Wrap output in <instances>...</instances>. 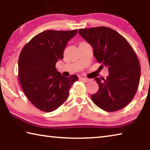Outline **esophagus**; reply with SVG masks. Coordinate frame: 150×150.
Wrapping results in <instances>:
<instances>
[{"label": "esophagus", "mask_w": 150, "mask_h": 150, "mask_svg": "<svg viewBox=\"0 0 150 150\" xmlns=\"http://www.w3.org/2000/svg\"><path fill=\"white\" fill-rule=\"evenodd\" d=\"M81 80L84 81V82H89L90 81V79H88L85 78V77H82L81 79Z\"/></svg>", "instance_id": "obj_1"}]
</instances>
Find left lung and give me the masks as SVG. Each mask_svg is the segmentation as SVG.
<instances>
[{
    "mask_svg": "<svg viewBox=\"0 0 150 150\" xmlns=\"http://www.w3.org/2000/svg\"><path fill=\"white\" fill-rule=\"evenodd\" d=\"M78 32L93 47L96 61L108 68L106 79L95 78L99 88L91 99L107 112L124 108L135 95L140 77V64L133 48L110 28L79 29Z\"/></svg>",
    "mask_w": 150,
    "mask_h": 150,
    "instance_id": "8db88e82",
    "label": "left lung"
}]
</instances>
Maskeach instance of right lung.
<instances>
[{
    "label": "right lung",
    "instance_id": "add662e5",
    "mask_svg": "<svg viewBox=\"0 0 150 150\" xmlns=\"http://www.w3.org/2000/svg\"><path fill=\"white\" fill-rule=\"evenodd\" d=\"M77 30H45L24 45L18 59V79L28 100L44 112L56 110L65 102L71 85L78 80L75 75L65 77L55 64L63 58L67 42Z\"/></svg>",
    "mask_w": 150,
    "mask_h": 150
}]
</instances>
